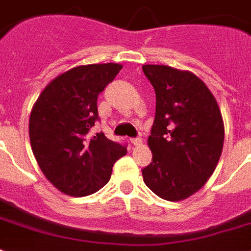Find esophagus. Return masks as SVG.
Returning <instances> with one entry per match:
<instances>
[{"instance_id":"1","label":"esophagus","mask_w":251,"mask_h":251,"mask_svg":"<svg viewBox=\"0 0 251 251\" xmlns=\"http://www.w3.org/2000/svg\"><path fill=\"white\" fill-rule=\"evenodd\" d=\"M130 142H131L132 146H140V144L143 143V140L140 139V138H131Z\"/></svg>"}]
</instances>
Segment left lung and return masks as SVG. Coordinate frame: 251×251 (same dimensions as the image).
Wrapping results in <instances>:
<instances>
[{
	"label": "left lung",
	"instance_id": "obj_1",
	"mask_svg": "<svg viewBox=\"0 0 251 251\" xmlns=\"http://www.w3.org/2000/svg\"><path fill=\"white\" fill-rule=\"evenodd\" d=\"M156 93L148 136L152 162L142 170L147 187L168 201H182L209 180L221 158L225 124L215 98L189 71L144 64Z\"/></svg>",
	"mask_w": 251,
	"mask_h": 251
}]
</instances>
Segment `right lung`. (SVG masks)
<instances>
[{
    "label": "right lung",
    "mask_w": 251,
    "mask_h": 251,
    "mask_svg": "<svg viewBox=\"0 0 251 251\" xmlns=\"http://www.w3.org/2000/svg\"><path fill=\"white\" fill-rule=\"evenodd\" d=\"M121 69L117 63L75 67L50 81L33 104L30 147L45 176L64 195L98 192L126 154L125 147L103 132L87 136L98 120V95Z\"/></svg>",
    "instance_id": "right-lung-1"
}]
</instances>
